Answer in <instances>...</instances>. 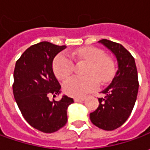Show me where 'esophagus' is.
I'll return each mask as SVG.
<instances>
[{
  "instance_id": "34e87169",
  "label": "esophagus",
  "mask_w": 150,
  "mask_h": 150,
  "mask_svg": "<svg viewBox=\"0 0 150 150\" xmlns=\"http://www.w3.org/2000/svg\"><path fill=\"white\" fill-rule=\"evenodd\" d=\"M85 98H74V101L75 102H82V101H84Z\"/></svg>"
}]
</instances>
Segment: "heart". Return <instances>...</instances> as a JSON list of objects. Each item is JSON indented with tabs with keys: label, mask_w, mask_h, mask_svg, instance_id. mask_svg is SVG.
Returning a JSON list of instances; mask_svg holds the SVG:
<instances>
[{
	"label": "heart",
	"mask_w": 150,
	"mask_h": 150,
	"mask_svg": "<svg viewBox=\"0 0 150 150\" xmlns=\"http://www.w3.org/2000/svg\"><path fill=\"white\" fill-rule=\"evenodd\" d=\"M72 55L78 60L89 62L86 74L87 77L72 76L62 84L63 91L67 95L83 97L98 88L99 80L103 83L108 82L114 75V64L111 58L104 52L94 47H85L75 51ZM73 60L66 52L58 54L53 60L52 69L58 79H65L73 71Z\"/></svg>",
	"instance_id": "b5f03b06"
}]
</instances>
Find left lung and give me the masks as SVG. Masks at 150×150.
<instances>
[{
    "mask_svg": "<svg viewBox=\"0 0 150 150\" xmlns=\"http://www.w3.org/2000/svg\"><path fill=\"white\" fill-rule=\"evenodd\" d=\"M98 42L105 46L116 57L118 71L111 83L101 93L99 105L90 113V120L103 130L116 129L126 122L135 104L139 91L138 72L133 56L121 44L102 39Z\"/></svg>",
    "mask_w": 150,
    "mask_h": 150,
    "instance_id": "obj_1",
    "label": "left lung"
}]
</instances>
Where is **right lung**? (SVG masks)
<instances>
[{
  "label": "right lung",
  "instance_id": "right-lung-1",
  "mask_svg": "<svg viewBox=\"0 0 150 150\" xmlns=\"http://www.w3.org/2000/svg\"><path fill=\"white\" fill-rule=\"evenodd\" d=\"M66 47L42 42L27 48L16 62L12 86L15 100L26 122L43 133H54L67 124V109L73 103L66 95L59 101L49 99L50 95L56 97L61 93L52 62Z\"/></svg>",
  "mask_w": 150,
  "mask_h": 150
}]
</instances>
